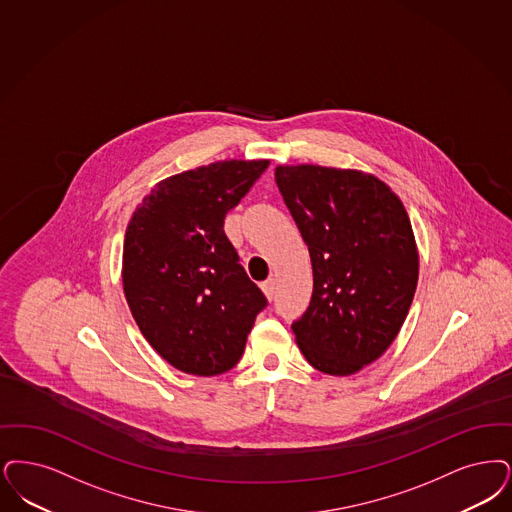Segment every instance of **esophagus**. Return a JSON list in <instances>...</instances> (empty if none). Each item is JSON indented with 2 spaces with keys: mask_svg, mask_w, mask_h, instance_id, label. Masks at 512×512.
<instances>
[{
  "mask_svg": "<svg viewBox=\"0 0 512 512\" xmlns=\"http://www.w3.org/2000/svg\"><path fill=\"white\" fill-rule=\"evenodd\" d=\"M261 289L265 291L266 299L272 301V297H274V293H276V280H274V278H268V280H265V282L261 284Z\"/></svg>",
  "mask_w": 512,
  "mask_h": 512,
  "instance_id": "34e87169",
  "label": "esophagus"
}]
</instances>
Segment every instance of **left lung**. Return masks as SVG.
<instances>
[{
	"label": "left lung",
	"instance_id": "1",
	"mask_svg": "<svg viewBox=\"0 0 512 512\" xmlns=\"http://www.w3.org/2000/svg\"><path fill=\"white\" fill-rule=\"evenodd\" d=\"M276 184L307 242L312 299L291 324L308 364L350 375L375 362L408 316L419 257L400 198L373 175L280 165Z\"/></svg>",
	"mask_w": 512,
	"mask_h": 512
}]
</instances>
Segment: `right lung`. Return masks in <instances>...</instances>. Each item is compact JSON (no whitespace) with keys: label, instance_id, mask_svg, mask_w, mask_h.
<instances>
[{"label":"right lung","instance_id":"add662e5","mask_svg":"<svg viewBox=\"0 0 512 512\" xmlns=\"http://www.w3.org/2000/svg\"><path fill=\"white\" fill-rule=\"evenodd\" d=\"M268 160H230L173 175L133 213L123 291L146 341L173 368L211 377L234 368L268 305L225 234L226 213Z\"/></svg>","mask_w":512,"mask_h":512}]
</instances>
